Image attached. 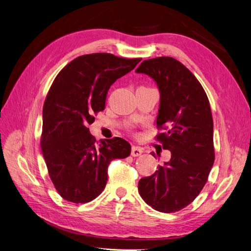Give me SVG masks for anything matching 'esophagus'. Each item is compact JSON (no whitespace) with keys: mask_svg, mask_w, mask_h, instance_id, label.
<instances>
[{"mask_svg":"<svg viewBox=\"0 0 251 251\" xmlns=\"http://www.w3.org/2000/svg\"><path fill=\"white\" fill-rule=\"evenodd\" d=\"M141 154H143V150L141 148H138V147H133L132 148V153L131 155L133 157H138L140 156Z\"/></svg>","mask_w":251,"mask_h":251,"instance_id":"obj_1","label":"esophagus"}]
</instances>
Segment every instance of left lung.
Instances as JSON below:
<instances>
[{
    "label": "left lung",
    "mask_w": 251,
    "mask_h": 251,
    "mask_svg": "<svg viewBox=\"0 0 251 251\" xmlns=\"http://www.w3.org/2000/svg\"><path fill=\"white\" fill-rule=\"evenodd\" d=\"M136 73L149 75L158 87L156 124L169 130L157 139L172 154L154 175L140 179L138 192L155 210L178 211L200 194L214 165V123L208 98L194 74L173 57L143 60Z\"/></svg>",
    "instance_id": "8db88e82"
}]
</instances>
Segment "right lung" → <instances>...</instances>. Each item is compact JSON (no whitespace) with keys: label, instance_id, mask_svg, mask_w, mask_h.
Wrapping results in <instances>:
<instances>
[{"label":"right lung","instance_id":"1","mask_svg":"<svg viewBox=\"0 0 251 251\" xmlns=\"http://www.w3.org/2000/svg\"><path fill=\"white\" fill-rule=\"evenodd\" d=\"M141 58L92 53L73 59L53 81L43 108L42 151L57 193L67 201L87 203L100 196L113 159L131 154L123 138L96 142L88 126L103 111L110 87Z\"/></svg>","mask_w":251,"mask_h":251}]
</instances>
